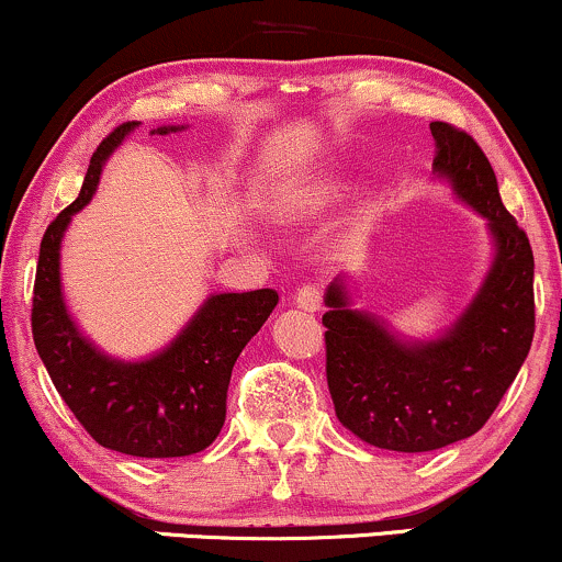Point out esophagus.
Returning <instances> with one entry per match:
<instances>
[{"mask_svg":"<svg viewBox=\"0 0 562 562\" xmlns=\"http://www.w3.org/2000/svg\"><path fill=\"white\" fill-rule=\"evenodd\" d=\"M295 306L303 311H311V314H314V311H319L322 308V288L316 285V282L299 288V293H295Z\"/></svg>","mask_w":562,"mask_h":562,"instance_id":"obj_1","label":"esophagus"}]
</instances>
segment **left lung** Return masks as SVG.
I'll return each instance as SVG.
<instances>
[{
  "label": "left lung",
  "instance_id": "left-lung-1",
  "mask_svg": "<svg viewBox=\"0 0 562 562\" xmlns=\"http://www.w3.org/2000/svg\"><path fill=\"white\" fill-rule=\"evenodd\" d=\"M431 172L484 216L492 263L458 319L429 340L397 335L382 316L353 308L342 277L324 293L327 384L335 414L382 450L429 452L476 435L529 356L533 337V254L503 206L490 159L448 123H431Z\"/></svg>",
  "mask_w": 562,
  "mask_h": 562
}]
</instances>
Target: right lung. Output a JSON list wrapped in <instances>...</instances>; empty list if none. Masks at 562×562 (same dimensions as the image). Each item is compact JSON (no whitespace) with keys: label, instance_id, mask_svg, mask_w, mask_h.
I'll use <instances>...</instances> for the list:
<instances>
[{"label":"right lung","instance_id":"obj_1","mask_svg":"<svg viewBox=\"0 0 562 562\" xmlns=\"http://www.w3.org/2000/svg\"><path fill=\"white\" fill-rule=\"evenodd\" d=\"M140 123H123L101 140L78 199L46 227L33 285V342L67 408L101 448L135 458H182L206 450L227 411V384L248 340L269 319L277 290L214 293L165 348L140 361L104 353L72 319L63 293V238L93 199L114 148ZM186 131L161 125L157 135Z\"/></svg>","mask_w":562,"mask_h":562}]
</instances>
